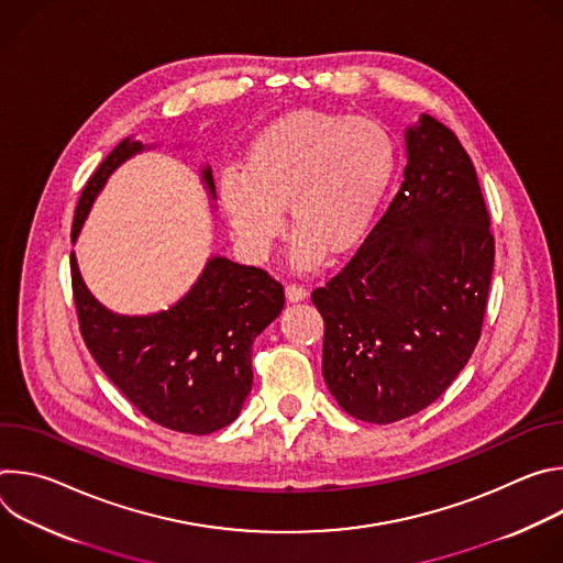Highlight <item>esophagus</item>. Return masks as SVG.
Listing matches in <instances>:
<instances>
[{
	"label": "esophagus",
	"instance_id": "34e87169",
	"mask_svg": "<svg viewBox=\"0 0 563 563\" xmlns=\"http://www.w3.org/2000/svg\"><path fill=\"white\" fill-rule=\"evenodd\" d=\"M285 296L289 302H298V300H305L307 298V289L302 285H296V283H289L285 287Z\"/></svg>",
	"mask_w": 563,
	"mask_h": 563
}]
</instances>
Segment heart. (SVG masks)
<instances>
[{"label":"heart","instance_id":"b5f03b06","mask_svg":"<svg viewBox=\"0 0 563 563\" xmlns=\"http://www.w3.org/2000/svg\"><path fill=\"white\" fill-rule=\"evenodd\" d=\"M385 124L350 113L298 109L272 120L247 146V165L218 174V200L254 258L285 231L287 205L296 267L347 252L369 227L396 172Z\"/></svg>","mask_w":563,"mask_h":563}]
</instances>
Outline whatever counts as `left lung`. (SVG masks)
<instances>
[{"mask_svg": "<svg viewBox=\"0 0 563 563\" xmlns=\"http://www.w3.org/2000/svg\"><path fill=\"white\" fill-rule=\"evenodd\" d=\"M406 178L350 263L311 302L323 376L367 423L412 417L450 387L484 325L495 238L476 172L432 115L406 131Z\"/></svg>", "mask_w": 563, "mask_h": 563, "instance_id": "1", "label": "left lung"}]
</instances>
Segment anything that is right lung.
Listing matches in <instances>:
<instances>
[{"mask_svg":"<svg viewBox=\"0 0 563 563\" xmlns=\"http://www.w3.org/2000/svg\"><path fill=\"white\" fill-rule=\"evenodd\" d=\"M142 148L133 137L122 140L89 178L75 209L73 243L109 176ZM202 183L216 198L211 167L202 169ZM70 280L91 356L146 419L185 434H211L235 421L254 383V341L285 305L278 280L213 256L172 309L148 316L113 313L98 302L75 254Z\"/></svg>","mask_w":563,"mask_h":563,"instance_id":"1","label":"right lung"}]
</instances>
